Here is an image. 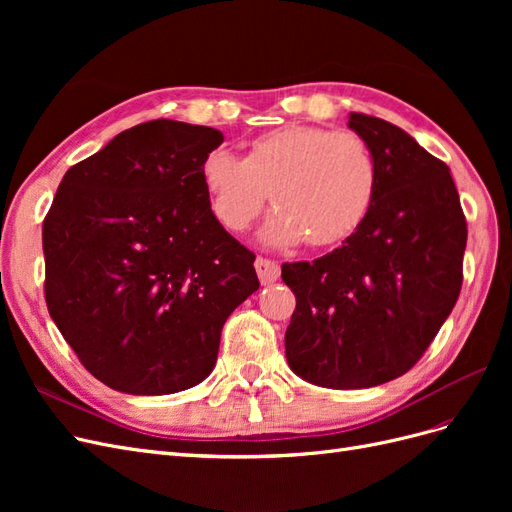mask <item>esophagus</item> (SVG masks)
Wrapping results in <instances>:
<instances>
[{
	"instance_id": "34e87169",
	"label": "esophagus",
	"mask_w": 512,
	"mask_h": 512,
	"mask_svg": "<svg viewBox=\"0 0 512 512\" xmlns=\"http://www.w3.org/2000/svg\"><path fill=\"white\" fill-rule=\"evenodd\" d=\"M254 265H256V273H258L260 284L269 286V284L277 282V277H280V265H277V262L271 260V258L258 256Z\"/></svg>"
}]
</instances>
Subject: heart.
I'll return each mask as SVG.
<instances>
[{"instance_id": "1", "label": "heart", "mask_w": 512, "mask_h": 512, "mask_svg": "<svg viewBox=\"0 0 512 512\" xmlns=\"http://www.w3.org/2000/svg\"><path fill=\"white\" fill-rule=\"evenodd\" d=\"M200 179L218 222L243 232L265 209L269 194L277 209L262 239L271 245L331 247L363 226L378 196L374 151L354 132L318 126H288L260 134L237 158L209 151Z\"/></svg>"}]
</instances>
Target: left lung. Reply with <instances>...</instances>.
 <instances>
[{
    "label": "left lung",
    "mask_w": 512,
    "mask_h": 512,
    "mask_svg": "<svg viewBox=\"0 0 512 512\" xmlns=\"http://www.w3.org/2000/svg\"><path fill=\"white\" fill-rule=\"evenodd\" d=\"M378 162L363 226L314 262H286L297 297L286 329L294 374L324 389L404 376L459 299L468 224L448 166L393 123L350 113Z\"/></svg>",
    "instance_id": "1"
}]
</instances>
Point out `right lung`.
Here are the masks:
<instances>
[{
  "mask_svg": "<svg viewBox=\"0 0 512 512\" xmlns=\"http://www.w3.org/2000/svg\"><path fill=\"white\" fill-rule=\"evenodd\" d=\"M220 130L156 119L61 179L42 222L44 299L83 367L130 395L203 382L226 318L254 290V252L215 218L200 166Z\"/></svg>",
  "mask_w": 512,
  "mask_h": 512,
  "instance_id": "right-lung-1",
  "label": "right lung"
}]
</instances>
